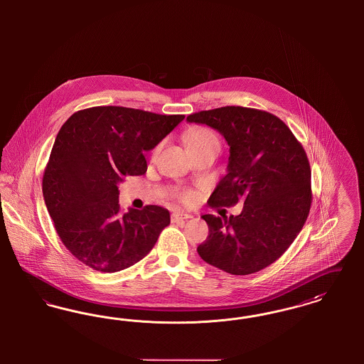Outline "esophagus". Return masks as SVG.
Instances as JSON below:
<instances>
[{"instance_id":"esophagus-1","label":"esophagus","mask_w":364,"mask_h":364,"mask_svg":"<svg viewBox=\"0 0 364 364\" xmlns=\"http://www.w3.org/2000/svg\"><path fill=\"white\" fill-rule=\"evenodd\" d=\"M190 218H192V215L187 213H183V211H174L172 214V223H181V221H186Z\"/></svg>"}]
</instances>
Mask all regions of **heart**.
<instances>
[{
  "label": "heart",
  "instance_id": "1",
  "mask_svg": "<svg viewBox=\"0 0 364 364\" xmlns=\"http://www.w3.org/2000/svg\"><path fill=\"white\" fill-rule=\"evenodd\" d=\"M184 141H186V146L190 151L199 150V149H215V150L220 151V147H221V141H220L218 135L208 127H195V128H192L186 134ZM195 196H196L195 192L184 191L180 195V199L184 203H191V202H193Z\"/></svg>",
  "mask_w": 364,
  "mask_h": 364
}]
</instances>
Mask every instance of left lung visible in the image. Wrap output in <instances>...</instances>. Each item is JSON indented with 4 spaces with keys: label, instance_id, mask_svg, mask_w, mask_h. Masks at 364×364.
<instances>
[{
    "label": "left lung",
    "instance_id": "obj_1",
    "mask_svg": "<svg viewBox=\"0 0 364 364\" xmlns=\"http://www.w3.org/2000/svg\"><path fill=\"white\" fill-rule=\"evenodd\" d=\"M187 122L217 129L229 144L228 173L210 208L242 202L239 215L205 214L206 242L198 254L229 274L245 276L272 264L289 248L311 208V168L301 143L277 116L224 106L192 113Z\"/></svg>",
    "mask_w": 364,
    "mask_h": 364
}]
</instances>
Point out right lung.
Masks as SVG:
<instances>
[{
  "instance_id": "1",
  "label": "right lung",
  "mask_w": 364,
  "mask_h": 364,
  "mask_svg": "<svg viewBox=\"0 0 364 364\" xmlns=\"http://www.w3.org/2000/svg\"><path fill=\"white\" fill-rule=\"evenodd\" d=\"M122 106L73 113L57 134L42 192L58 237L88 267L114 273L143 259L171 224L166 208L122 213L119 184L146 173L150 151L184 120Z\"/></svg>"
}]
</instances>
